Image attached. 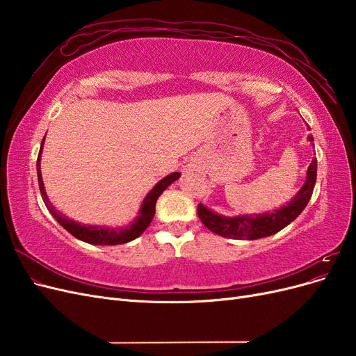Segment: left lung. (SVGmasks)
<instances>
[{"instance_id":"obj_1","label":"left lung","mask_w":356,"mask_h":356,"mask_svg":"<svg viewBox=\"0 0 356 356\" xmlns=\"http://www.w3.org/2000/svg\"><path fill=\"white\" fill-rule=\"evenodd\" d=\"M314 141V136H309ZM316 182V160H312L307 169V178L305 186L300 188L297 196L291 200L286 207L277 209L275 212L261 213V215H242V217H222L204 208L202 203L197 204V215L204 227L211 232L217 233L224 238L230 239H248L255 241L266 236H272L282 230L284 227L294 221L298 215L307 207V202L314 193Z\"/></svg>"}]
</instances>
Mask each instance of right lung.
I'll list each match as a JSON object with an SVG mask.
<instances>
[{
  "label": "right lung",
  "mask_w": 356,
  "mask_h": 356,
  "mask_svg": "<svg viewBox=\"0 0 356 356\" xmlns=\"http://www.w3.org/2000/svg\"><path fill=\"white\" fill-rule=\"evenodd\" d=\"M42 141H44V139H42ZM41 149H42V143H41V148L38 153V159H37V175H38V186H40L42 200H44L47 209L50 211V213L55 217V220L62 225L63 229L70 232L74 238H77L83 242L92 243V245H120V243L131 242V241L136 239L138 236H141L154 217L156 202H157L159 196L166 190V187L169 184H172V182L179 178L178 172H174V174H170V175L165 177L160 182H157L154 188L149 191L147 197L144 199L141 211H139V215L136 217V220L134 221V224L127 225V227L108 229V227H99V225H83L80 222L68 220L65 215L58 212L55 209V207L50 203L46 191H44V184H42V179H41V169H40Z\"/></svg>",
  "instance_id": "right-lung-1"
}]
</instances>
